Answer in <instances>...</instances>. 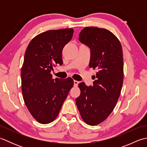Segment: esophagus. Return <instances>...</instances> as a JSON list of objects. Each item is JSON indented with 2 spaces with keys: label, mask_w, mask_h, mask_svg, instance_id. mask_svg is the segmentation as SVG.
I'll return each instance as SVG.
<instances>
[{
  "label": "esophagus",
  "mask_w": 147,
  "mask_h": 147,
  "mask_svg": "<svg viewBox=\"0 0 147 147\" xmlns=\"http://www.w3.org/2000/svg\"><path fill=\"white\" fill-rule=\"evenodd\" d=\"M79 83V82H78V81H76V80H74V85L76 86H78V85Z\"/></svg>",
  "instance_id": "obj_1"
}]
</instances>
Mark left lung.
<instances>
[{"label": "left lung", "mask_w": 147, "mask_h": 147, "mask_svg": "<svg viewBox=\"0 0 147 147\" xmlns=\"http://www.w3.org/2000/svg\"><path fill=\"white\" fill-rule=\"evenodd\" d=\"M79 40L90 49V67L96 68L93 85L80 83V95L76 99L83 120L95 126L105 120L114 110L123 83V55L119 40L104 28L86 27Z\"/></svg>", "instance_id": "8db88e82"}]
</instances>
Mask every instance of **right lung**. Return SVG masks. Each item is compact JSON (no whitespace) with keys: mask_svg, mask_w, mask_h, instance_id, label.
Returning a JSON list of instances; mask_svg holds the SVG:
<instances>
[{"mask_svg":"<svg viewBox=\"0 0 147 147\" xmlns=\"http://www.w3.org/2000/svg\"><path fill=\"white\" fill-rule=\"evenodd\" d=\"M73 28L49 30L31 40L21 68V90L30 114L41 124L51 123L57 117L69 90L71 78L52 79L51 72L62 64V52L73 35Z\"/></svg>","mask_w":147,"mask_h":147,"instance_id":"add662e5","label":"right lung"}]
</instances>
